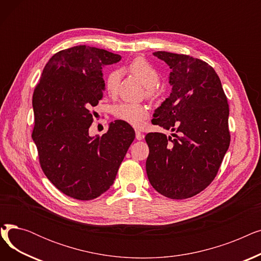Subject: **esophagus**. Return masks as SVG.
Returning <instances> with one entry per match:
<instances>
[{
  "label": "esophagus",
  "mask_w": 261,
  "mask_h": 261,
  "mask_svg": "<svg viewBox=\"0 0 261 261\" xmlns=\"http://www.w3.org/2000/svg\"><path fill=\"white\" fill-rule=\"evenodd\" d=\"M135 136H136V140H139V141H141V140L144 139V134H143L142 132L138 131V130L135 131Z\"/></svg>",
  "instance_id": "esophagus-1"
}]
</instances>
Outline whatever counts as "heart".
<instances>
[{"instance_id": "heart-1", "label": "heart", "mask_w": 261, "mask_h": 261, "mask_svg": "<svg viewBox=\"0 0 261 261\" xmlns=\"http://www.w3.org/2000/svg\"><path fill=\"white\" fill-rule=\"evenodd\" d=\"M127 70L141 84L146 87V96L150 99H156L160 91L156 88L160 76L154 66L143 57L134 58L127 66ZM120 81V73L118 71L110 72L106 78V90L110 95H115L118 90ZM113 115L115 118L126 121L134 127H141L149 112L146 106L129 102H121L113 108Z\"/></svg>"}]
</instances>
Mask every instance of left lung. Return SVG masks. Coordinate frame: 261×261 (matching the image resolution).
Returning <instances> with one entry per match:
<instances>
[{"label": "left lung", "mask_w": 261, "mask_h": 261, "mask_svg": "<svg viewBox=\"0 0 261 261\" xmlns=\"http://www.w3.org/2000/svg\"><path fill=\"white\" fill-rule=\"evenodd\" d=\"M171 72L170 96L154 113L155 125L177 133L146 135L150 184L170 199L191 198L215 179L227 151L228 103L219 76L205 61L188 55L155 51Z\"/></svg>", "instance_id": "obj_1"}]
</instances>
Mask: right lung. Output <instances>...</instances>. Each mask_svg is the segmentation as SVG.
<instances>
[{
    "label": "right lung",
    "mask_w": 261,
    "mask_h": 261,
    "mask_svg": "<svg viewBox=\"0 0 261 261\" xmlns=\"http://www.w3.org/2000/svg\"><path fill=\"white\" fill-rule=\"evenodd\" d=\"M120 58L87 45L60 50L44 66L34 91L32 138L40 166L55 187L76 200L106 193L135 138L122 120L110 123L101 136L89 134L92 109L105 90L101 68Z\"/></svg>",
    "instance_id": "obj_1"
}]
</instances>
